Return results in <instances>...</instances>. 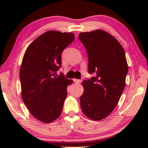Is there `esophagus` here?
I'll list each match as a JSON object with an SVG mask.
<instances>
[{
    "label": "esophagus",
    "instance_id": "obj_1",
    "mask_svg": "<svg viewBox=\"0 0 148 148\" xmlns=\"http://www.w3.org/2000/svg\"><path fill=\"white\" fill-rule=\"evenodd\" d=\"M73 82H74L75 83H76V84H80L81 82H82V80H81V79H74Z\"/></svg>",
    "mask_w": 148,
    "mask_h": 148
}]
</instances>
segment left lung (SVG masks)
I'll list each match as a JSON object with an SVG mask.
<instances>
[{
	"mask_svg": "<svg viewBox=\"0 0 148 148\" xmlns=\"http://www.w3.org/2000/svg\"><path fill=\"white\" fill-rule=\"evenodd\" d=\"M79 39L88 54V72L95 75L83 82L81 108L89 119L106 118L116 106L128 72L124 50L114 37L102 29L82 32Z\"/></svg>",
	"mask_w": 148,
	"mask_h": 148,
	"instance_id": "obj_1",
	"label": "left lung"
}]
</instances>
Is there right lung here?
<instances>
[{
	"mask_svg": "<svg viewBox=\"0 0 148 148\" xmlns=\"http://www.w3.org/2000/svg\"><path fill=\"white\" fill-rule=\"evenodd\" d=\"M74 39L73 33L50 30L34 40L24 54L19 72L21 97L41 122L52 123L61 114L73 80L56 73L61 66L62 52Z\"/></svg>",
	"mask_w": 148,
	"mask_h": 148,
	"instance_id": "1",
	"label": "right lung"
}]
</instances>
